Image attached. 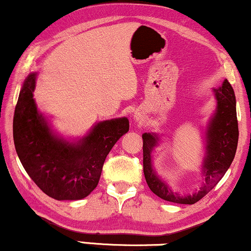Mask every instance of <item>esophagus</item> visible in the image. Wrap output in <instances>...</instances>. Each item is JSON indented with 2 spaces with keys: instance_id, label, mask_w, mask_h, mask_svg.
Masks as SVG:
<instances>
[{
  "instance_id": "esophagus-1",
  "label": "esophagus",
  "mask_w": 251,
  "mask_h": 251,
  "mask_svg": "<svg viewBox=\"0 0 251 251\" xmlns=\"http://www.w3.org/2000/svg\"><path fill=\"white\" fill-rule=\"evenodd\" d=\"M133 120H135L136 122H139V123L144 121V115L142 114V112L136 111L135 114H133Z\"/></svg>"
}]
</instances>
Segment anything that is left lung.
Here are the masks:
<instances>
[{"label": "left lung", "instance_id": "obj_1", "mask_svg": "<svg viewBox=\"0 0 251 251\" xmlns=\"http://www.w3.org/2000/svg\"><path fill=\"white\" fill-rule=\"evenodd\" d=\"M216 99V109L205 126L203 144L204 155L201 163L203 178L200 188L192 194L180 195L162 177L153 166L152 152L161 142L155 132L143 133L144 175L151 191L163 200L180 204H194L214 188L231 166L238 147L239 128L236 120V100L234 90L227 80L217 89H212Z\"/></svg>", "mask_w": 251, "mask_h": 251}]
</instances>
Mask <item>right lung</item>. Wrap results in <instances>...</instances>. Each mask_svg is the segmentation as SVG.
<instances>
[{
    "label": "right lung",
    "mask_w": 251,
    "mask_h": 251,
    "mask_svg": "<svg viewBox=\"0 0 251 251\" xmlns=\"http://www.w3.org/2000/svg\"><path fill=\"white\" fill-rule=\"evenodd\" d=\"M37 75L30 73L19 92L13 116L16 152L28 176L47 195L58 201L81 200L97 187L106 156L129 131V120H105L81 138H64L37 108Z\"/></svg>",
    "instance_id": "add662e5"
}]
</instances>
